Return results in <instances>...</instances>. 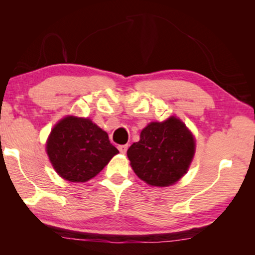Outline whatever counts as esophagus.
<instances>
[{
  "label": "esophagus",
  "instance_id": "esophagus-1",
  "mask_svg": "<svg viewBox=\"0 0 255 255\" xmlns=\"http://www.w3.org/2000/svg\"><path fill=\"white\" fill-rule=\"evenodd\" d=\"M118 149H119L120 153L125 154V153L127 152V149H128V145H119L118 146Z\"/></svg>",
  "mask_w": 255,
  "mask_h": 255
}]
</instances>
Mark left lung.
Instances as JSON below:
<instances>
[{
	"label": "left lung",
	"instance_id": "1",
	"mask_svg": "<svg viewBox=\"0 0 255 255\" xmlns=\"http://www.w3.org/2000/svg\"><path fill=\"white\" fill-rule=\"evenodd\" d=\"M195 154V139L179 119L152 123L140 139L127 150L132 170L146 183L157 187L173 184L187 172Z\"/></svg>",
	"mask_w": 255,
	"mask_h": 255
}]
</instances>
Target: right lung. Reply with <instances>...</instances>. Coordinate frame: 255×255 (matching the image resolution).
Returning a JSON list of instances; mask_svg holds the SVG:
<instances>
[{
  "label": "right lung",
  "instance_id": "add662e5",
  "mask_svg": "<svg viewBox=\"0 0 255 255\" xmlns=\"http://www.w3.org/2000/svg\"><path fill=\"white\" fill-rule=\"evenodd\" d=\"M118 153L106 131L90 119L72 116L56 125L47 141L54 169L71 182L92 179Z\"/></svg>",
  "mask_w": 255,
  "mask_h": 255
}]
</instances>
